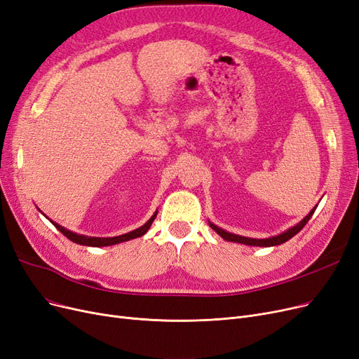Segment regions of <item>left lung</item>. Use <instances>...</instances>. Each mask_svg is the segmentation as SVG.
Listing matches in <instances>:
<instances>
[{
  "mask_svg": "<svg viewBox=\"0 0 359 359\" xmlns=\"http://www.w3.org/2000/svg\"><path fill=\"white\" fill-rule=\"evenodd\" d=\"M316 207L318 205H315L311 211H309V215L308 216H304L297 224H294V226H291V228H288L287 231H284V232H281L280 235H275V236H269V238H248V236H243V235H236V233H232V232H228V231H224V229H222V228H219V226H216L215 223H211L210 220H208V224H210V228L213 229V231H216L223 240H226V241H231V243H240V244H245V245H253V247H273V245H280V244H284V243H287L290 238H293L296 233H299L302 229H303V226L304 224H306L308 222H309V219L312 217V215L315 213V210H316Z\"/></svg>",
  "mask_w": 359,
  "mask_h": 359,
  "instance_id": "1",
  "label": "left lung"
}]
</instances>
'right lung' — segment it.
<instances>
[{
  "mask_svg": "<svg viewBox=\"0 0 359 359\" xmlns=\"http://www.w3.org/2000/svg\"><path fill=\"white\" fill-rule=\"evenodd\" d=\"M39 210V208H38ZM41 211V210H39ZM43 213V211H41ZM156 213L158 211H155V213L152 215V217L146 222L143 226H140V228H137V229H135V231H131V232H128V233H124V235H118V236H109V238H100V236H87V235H79V233H76V232H72V231H69V229H66V228H63V226H60L59 223H56V222H53V220H50L46 215V217L55 224L56 226V229H59L66 238H68V240H71L72 243H75V244H79V245H88V247H108V245H115V244H119V243H124V241H130V240H135V238H139V236H143L146 232L149 231V228H151V224H152V222L155 220V217H156Z\"/></svg>",
  "mask_w": 359,
  "mask_h": 359,
  "instance_id": "add662e5",
  "label": "right lung"
}]
</instances>
